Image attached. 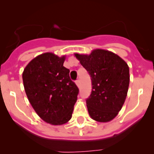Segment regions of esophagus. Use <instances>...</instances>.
Masks as SVG:
<instances>
[{
  "instance_id": "obj_1",
  "label": "esophagus",
  "mask_w": 154,
  "mask_h": 154,
  "mask_svg": "<svg viewBox=\"0 0 154 154\" xmlns=\"http://www.w3.org/2000/svg\"><path fill=\"white\" fill-rule=\"evenodd\" d=\"M75 83H76V85H77V86H78V87H80V80H76Z\"/></svg>"
}]
</instances>
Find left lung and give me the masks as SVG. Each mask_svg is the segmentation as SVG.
Returning a JSON list of instances; mask_svg holds the SVG:
<instances>
[{"instance_id": "left-lung-1", "label": "left lung", "mask_w": 154, "mask_h": 154, "mask_svg": "<svg viewBox=\"0 0 154 154\" xmlns=\"http://www.w3.org/2000/svg\"><path fill=\"white\" fill-rule=\"evenodd\" d=\"M89 73L92 91L86 100L88 114L97 122H109L118 116L125 103L130 84L127 63L119 55L103 49L90 54H74Z\"/></svg>"}]
</instances>
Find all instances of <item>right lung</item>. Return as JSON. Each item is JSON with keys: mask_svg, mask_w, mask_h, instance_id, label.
<instances>
[{"mask_svg": "<svg viewBox=\"0 0 154 154\" xmlns=\"http://www.w3.org/2000/svg\"><path fill=\"white\" fill-rule=\"evenodd\" d=\"M66 56L47 52L32 59L22 73L31 106L46 123L63 125L71 119L79 89L63 66Z\"/></svg>", "mask_w": 154, "mask_h": 154, "instance_id": "right-lung-1", "label": "right lung"}]
</instances>
